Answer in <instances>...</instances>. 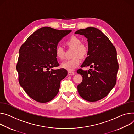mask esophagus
I'll return each mask as SVG.
<instances>
[{
  "mask_svg": "<svg viewBox=\"0 0 134 134\" xmlns=\"http://www.w3.org/2000/svg\"><path fill=\"white\" fill-rule=\"evenodd\" d=\"M75 74V72H72V71H68V75L70 76V75H73Z\"/></svg>",
  "mask_w": 134,
  "mask_h": 134,
  "instance_id": "esophagus-1",
  "label": "esophagus"
}]
</instances>
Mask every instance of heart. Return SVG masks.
I'll use <instances>...</instances> for the list:
<instances>
[{
	"instance_id": "obj_1",
	"label": "heart",
	"mask_w": 134,
	"mask_h": 134,
	"mask_svg": "<svg viewBox=\"0 0 134 134\" xmlns=\"http://www.w3.org/2000/svg\"><path fill=\"white\" fill-rule=\"evenodd\" d=\"M67 45L71 48H74L73 57L71 59L68 60L61 64V67L66 69L68 71H73L77 68L80 63L81 58L86 57L88 52V46L85 44L81 43V41L78 37L72 36L66 42ZM55 53L58 58L62 60L65 57V50L64 48L60 46L56 47Z\"/></svg>"
}]
</instances>
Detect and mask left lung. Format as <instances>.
<instances>
[{"label": "left lung", "mask_w": 134, "mask_h": 134, "mask_svg": "<svg viewBox=\"0 0 134 134\" xmlns=\"http://www.w3.org/2000/svg\"><path fill=\"white\" fill-rule=\"evenodd\" d=\"M75 34L83 35L88 42L87 57L81 67L92 68L77 71L83 79L77 86L79 93L87 101L99 100L109 93L116 84L119 69L116 49L98 29L88 27L80 29Z\"/></svg>", "instance_id": "left-lung-1"}]
</instances>
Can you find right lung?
<instances>
[{"mask_svg": "<svg viewBox=\"0 0 134 134\" xmlns=\"http://www.w3.org/2000/svg\"><path fill=\"white\" fill-rule=\"evenodd\" d=\"M71 31L43 27L35 31L21 46L16 65L19 82L34 100L47 103L58 94L60 81L67 73L63 68L50 69L59 66L56 47Z\"/></svg>", "mask_w": 134, "mask_h": 134, "instance_id": "add662e5", "label": "right lung"}]
</instances>
